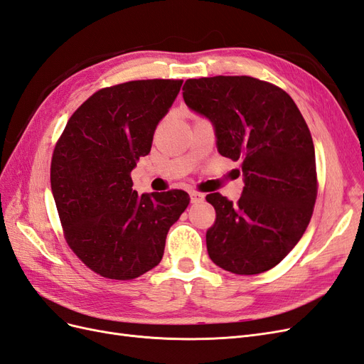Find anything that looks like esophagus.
Returning <instances> with one entry per match:
<instances>
[{"mask_svg": "<svg viewBox=\"0 0 364 364\" xmlns=\"http://www.w3.org/2000/svg\"><path fill=\"white\" fill-rule=\"evenodd\" d=\"M205 196L202 193H197V191H190V200L191 203H200L203 202Z\"/></svg>", "mask_w": 364, "mask_h": 364, "instance_id": "34e87169", "label": "esophagus"}]
</instances>
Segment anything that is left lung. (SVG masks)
Instances as JSON below:
<instances>
[{
  "label": "left lung",
  "mask_w": 364,
  "mask_h": 364,
  "mask_svg": "<svg viewBox=\"0 0 364 364\" xmlns=\"http://www.w3.org/2000/svg\"><path fill=\"white\" fill-rule=\"evenodd\" d=\"M182 91L185 105L213 124L220 155L241 161L243 173L237 203L206 196L217 214L206 232L209 258L235 274L270 270L301 240L316 202L305 119L287 92L249 75L190 79Z\"/></svg>",
  "instance_id": "obj_1"
}]
</instances>
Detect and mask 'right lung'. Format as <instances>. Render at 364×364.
<instances>
[{"instance_id":"add662e5","label":"right lung","mask_w":364,"mask_h":364,"mask_svg":"<svg viewBox=\"0 0 364 364\" xmlns=\"http://www.w3.org/2000/svg\"><path fill=\"white\" fill-rule=\"evenodd\" d=\"M181 86L153 79L97 91L54 147L51 191L65 238L105 278L134 279L156 267L171 225L190 203L182 190L138 196L130 178Z\"/></svg>"}]
</instances>
